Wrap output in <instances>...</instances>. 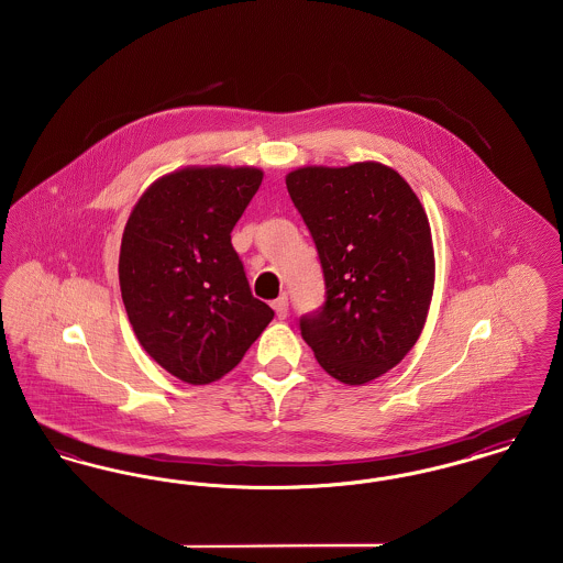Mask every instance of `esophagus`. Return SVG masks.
Here are the masks:
<instances>
[{
    "instance_id": "esophagus-1",
    "label": "esophagus",
    "mask_w": 563,
    "mask_h": 563,
    "mask_svg": "<svg viewBox=\"0 0 563 563\" xmlns=\"http://www.w3.org/2000/svg\"><path fill=\"white\" fill-rule=\"evenodd\" d=\"M272 308H274V312H276V317L283 321V319H287V312H289V299H287V295H280L278 299H274L272 301Z\"/></svg>"
}]
</instances>
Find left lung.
<instances>
[{
    "label": "left lung",
    "instance_id": "obj_1",
    "mask_svg": "<svg viewBox=\"0 0 563 563\" xmlns=\"http://www.w3.org/2000/svg\"><path fill=\"white\" fill-rule=\"evenodd\" d=\"M321 260L327 299L299 319L327 374L367 384L418 342L434 289L429 217L401 175L379 162L301 166L287 175Z\"/></svg>",
    "mask_w": 563,
    "mask_h": 563
}]
</instances>
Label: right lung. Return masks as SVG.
<instances>
[{
	"mask_svg": "<svg viewBox=\"0 0 563 563\" xmlns=\"http://www.w3.org/2000/svg\"><path fill=\"white\" fill-rule=\"evenodd\" d=\"M262 179L255 166L173 170L143 191L122 234L118 274L134 335L194 386L232 372L274 319L230 236Z\"/></svg>",
	"mask_w": 563,
	"mask_h": 563,
	"instance_id": "add662e5",
	"label": "right lung"
}]
</instances>
